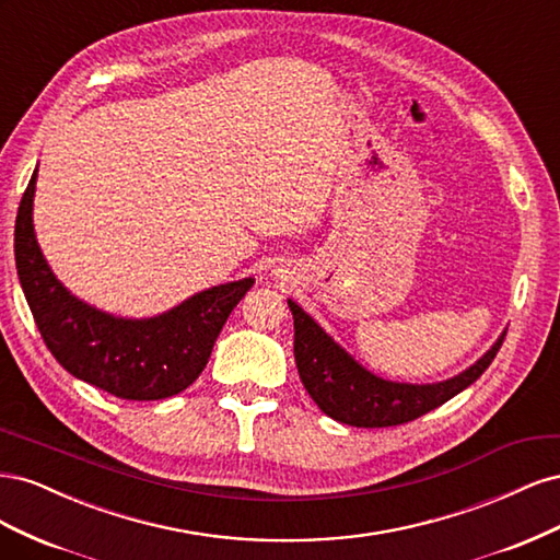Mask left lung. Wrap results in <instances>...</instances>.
<instances>
[{"label": "left lung", "mask_w": 560, "mask_h": 560, "mask_svg": "<svg viewBox=\"0 0 560 560\" xmlns=\"http://www.w3.org/2000/svg\"><path fill=\"white\" fill-rule=\"evenodd\" d=\"M287 303L294 315V360L303 387L329 418L352 428L404 425L446 404L483 374L506 336L502 334L477 364L451 381L432 385L393 383L354 362L299 303L292 299Z\"/></svg>", "instance_id": "8db88e82"}]
</instances>
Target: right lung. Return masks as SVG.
Masks as SVG:
<instances>
[{
    "label": "right lung",
    "mask_w": 560,
    "mask_h": 560,
    "mask_svg": "<svg viewBox=\"0 0 560 560\" xmlns=\"http://www.w3.org/2000/svg\"><path fill=\"white\" fill-rule=\"evenodd\" d=\"M37 171L21 198L13 249L21 287L50 354L105 393L149 401L173 397L206 369L226 317L254 284H219L151 319H124L74 299L50 273L32 226Z\"/></svg>",
    "instance_id": "right-lung-1"
}]
</instances>
